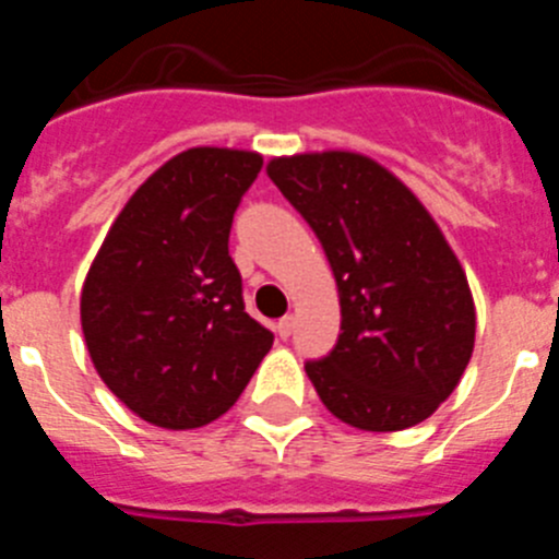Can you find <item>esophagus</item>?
Returning <instances> with one entry per match:
<instances>
[{"label":"esophagus","instance_id":"1","mask_svg":"<svg viewBox=\"0 0 559 559\" xmlns=\"http://www.w3.org/2000/svg\"><path fill=\"white\" fill-rule=\"evenodd\" d=\"M294 328H296L294 316H285V319H280V322H276V335H280V338H288V335L294 333Z\"/></svg>","mask_w":559,"mask_h":559}]
</instances>
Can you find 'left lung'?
Wrapping results in <instances>:
<instances>
[{"label": "left lung", "mask_w": 559, "mask_h": 559, "mask_svg": "<svg viewBox=\"0 0 559 559\" xmlns=\"http://www.w3.org/2000/svg\"><path fill=\"white\" fill-rule=\"evenodd\" d=\"M265 173L316 231L338 288V341L305 364L316 394L360 431L431 417L476 344L471 285L431 212L364 153L274 156Z\"/></svg>", "instance_id": "8db88e82"}]
</instances>
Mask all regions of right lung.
<instances>
[{
  "label": "right lung",
  "mask_w": 559,
  "mask_h": 559,
  "mask_svg": "<svg viewBox=\"0 0 559 559\" xmlns=\"http://www.w3.org/2000/svg\"><path fill=\"white\" fill-rule=\"evenodd\" d=\"M263 156L190 147L133 192L92 260L81 328L97 374L167 431L229 412L274 344L243 308L229 257L235 210Z\"/></svg>",
  "instance_id": "add662e5"
}]
</instances>
